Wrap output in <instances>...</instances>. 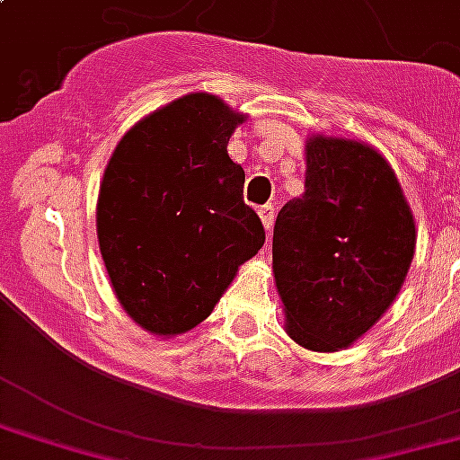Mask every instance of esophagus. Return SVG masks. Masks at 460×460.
I'll return each instance as SVG.
<instances>
[{
	"mask_svg": "<svg viewBox=\"0 0 460 460\" xmlns=\"http://www.w3.org/2000/svg\"><path fill=\"white\" fill-rule=\"evenodd\" d=\"M258 215H261V219H262V226H265V229H268V234H270L272 224H275V205L261 207V209H258Z\"/></svg>",
	"mask_w": 460,
	"mask_h": 460,
	"instance_id": "esophagus-1",
	"label": "esophagus"
}]
</instances>
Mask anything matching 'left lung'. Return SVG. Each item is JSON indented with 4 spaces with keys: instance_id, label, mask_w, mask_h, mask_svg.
<instances>
[{
    "instance_id": "8db88e82",
    "label": "left lung",
    "mask_w": 460,
    "mask_h": 460,
    "mask_svg": "<svg viewBox=\"0 0 460 460\" xmlns=\"http://www.w3.org/2000/svg\"><path fill=\"white\" fill-rule=\"evenodd\" d=\"M304 188L277 215L272 272L289 338L335 352L398 296L415 255V219L391 164L355 139H306Z\"/></svg>"
}]
</instances>
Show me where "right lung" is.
I'll return each instance as SVG.
<instances>
[{"label":"right lung","mask_w":460,"mask_h":460,"mask_svg":"<svg viewBox=\"0 0 460 460\" xmlns=\"http://www.w3.org/2000/svg\"><path fill=\"white\" fill-rule=\"evenodd\" d=\"M243 115L188 93L139 120L105 166L96 231L115 296L145 331L171 338L202 323L265 243L226 154Z\"/></svg>","instance_id":"obj_1"}]
</instances>
